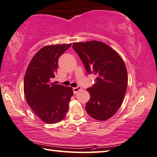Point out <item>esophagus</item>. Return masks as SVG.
Masks as SVG:
<instances>
[{
	"mask_svg": "<svg viewBox=\"0 0 157 157\" xmlns=\"http://www.w3.org/2000/svg\"><path fill=\"white\" fill-rule=\"evenodd\" d=\"M81 90V87L80 86H77L76 87H74L73 92H74V94H76V93L78 92V91H80Z\"/></svg>",
	"mask_w": 157,
	"mask_h": 157,
	"instance_id": "34e87169",
	"label": "esophagus"
}]
</instances>
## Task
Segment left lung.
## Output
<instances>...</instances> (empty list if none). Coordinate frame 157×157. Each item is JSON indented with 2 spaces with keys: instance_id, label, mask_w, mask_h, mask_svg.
I'll return each instance as SVG.
<instances>
[{
  "instance_id": "obj_1",
  "label": "left lung",
  "mask_w": 157,
  "mask_h": 157,
  "mask_svg": "<svg viewBox=\"0 0 157 157\" xmlns=\"http://www.w3.org/2000/svg\"><path fill=\"white\" fill-rule=\"evenodd\" d=\"M87 72L97 76L95 84L87 88L90 99L86 109L98 121L108 120L119 109L128 86V72L119 54L101 41L73 43Z\"/></svg>"
}]
</instances>
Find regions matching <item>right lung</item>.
I'll use <instances>...</instances> for the list:
<instances>
[{
	"mask_svg": "<svg viewBox=\"0 0 157 157\" xmlns=\"http://www.w3.org/2000/svg\"><path fill=\"white\" fill-rule=\"evenodd\" d=\"M71 45L43 47L32 58L24 77L27 104L38 117L49 124L65 119L73 95L71 87L51 82L57 71L58 60Z\"/></svg>",
	"mask_w": 157,
	"mask_h": 157,
	"instance_id": "1",
	"label": "right lung"
}]
</instances>
